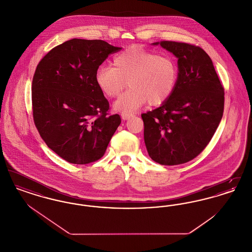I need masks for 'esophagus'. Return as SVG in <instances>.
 I'll return each mask as SVG.
<instances>
[{"mask_svg": "<svg viewBox=\"0 0 252 252\" xmlns=\"http://www.w3.org/2000/svg\"><path fill=\"white\" fill-rule=\"evenodd\" d=\"M121 117H122L123 120H128V119H130L131 117H133V114L132 113H128V112H122Z\"/></svg>", "mask_w": 252, "mask_h": 252, "instance_id": "obj_1", "label": "esophagus"}]
</instances>
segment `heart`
<instances>
[{"label":"heart","mask_w":252,"mask_h":252,"mask_svg":"<svg viewBox=\"0 0 252 252\" xmlns=\"http://www.w3.org/2000/svg\"><path fill=\"white\" fill-rule=\"evenodd\" d=\"M179 78L175 60L168 55L131 46L116 55L111 66L96 71V86L108 98H116L126 86L130 89L114 104L116 110L131 112L143 107L159 106L173 94Z\"/></svg>","instance_id":"1"}]
</instances>
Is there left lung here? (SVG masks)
I'll list each match as a JSON object with an SVG mask.
<instances>
[{
  "label": "left lung",
  "instance_id": "8db88e82",
  "mask_svg": "<svg viewBox=\"0 0 252 252\" xmlns=\"http://www.w3.org/2000/svg\"><path fill=\"white\" fill-rule=\"evenodd\" d=\"M178 59L179 78L173 94L159 108L142 114L145 146L161 165H178L198 156L212 140L224 111V88L203 49L184 42L160 41Z\"/></svg>",
  "mask_w": 252,
  "mask_h": 252
}]
</instances>
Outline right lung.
I'll list each match as a JSON object with an SVG mask.
<instances>
[{"label":"right lung","instance_id":"add662e5","mask_svg":"<svg viewBox=\"0 0 252 252\" xmlns=\"http://www.w3.org/2000/svg\"><path fill=\"white\" fill-rule=\"evenodd\" d=\"M121 49L101 39L72 38L52 49L36 66L35 126L49 148L68 162L88 164L101 158L120 126L119 114H108V101L94 76Z\"/></svg>","mask_w":252,"mask_h":252}]
</instances>
